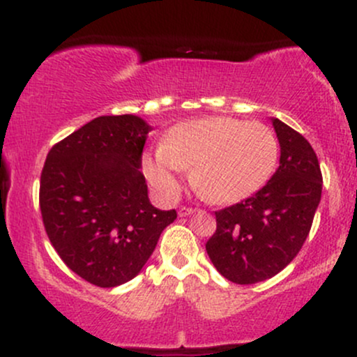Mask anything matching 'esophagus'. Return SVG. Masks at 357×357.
<instances>
[{
	"label": "esophagus",
	"instance_id": "1",
	"mask_svg": "<svg viewBox=\"0 0 357 357\" xmlns=\"http://www.w3.org/2000/svg\"><path fill=\"white\" fill-rule=\"evenodd\" d=\"M192 211H195V210H192V208H190V206H183V208H179L178 215L181 216V218H183V216H188V215H191Z\"/></svg>",
	"mask_w": 357,
	"mask_h": 357
}]
</instances>
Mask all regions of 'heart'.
<instances>
[{"label": "heart", "instance_id": "1", "mask_svg": "<svg viewBox=\"0 0 357 357\" xmlns=\"http://www.w3.org/2000/svg\"><path fill=\"white\" fill-rule=\"evenodd\" d=\"M268 126L235 117H208L176 126L166 146L144 158V173L165 199H174L188 167L198 191L216 203L248 198L268 181L278 161Z\"/></svg>", "mask_w": 357, "mask_h": 357}]
</instances>
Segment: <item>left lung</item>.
Here are the masks:
<instances>
[{
    "mask_svg": "<svg viewBox=\"0 0 357 357\" xmlns=\"http://www.w3.org/2000/svg\"><path fill=\"white\" fill-rule=\"evenodd\" d=\"M272 122L280 166L255 195L215 211L216 231L206 241L216 270L240 285L272 278L297 257L322 195V173L312 146L278 119Z\"/></svg>",
    "mask_w": 357,
    "mask_h": 357,
    "instance_id": "left-lung-1",
    "label": "left lung"
}]
</instances>
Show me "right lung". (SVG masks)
Masks as SVG:
<instances>
[{
	"label": "right lung",
	"mask_w": 357,
	"mask_h": 357,
	"mask_svg": "<svg viewBox=\"0 0 357 357\" xmlns=\"http://www.w3.org/2000/svg\"><path fill=\"white\" fill-rule=\"evenodd\" d=\"M141 117L100 116L52 147L40 178L48 238L72 272L97 287L134 278L176 220L147 198Z\"/></svg>",
	"instance_id": "obj_1"
}]
</instances>
